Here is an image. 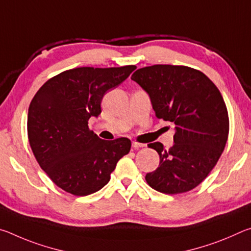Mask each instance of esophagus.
I'll return each instance as SVG.
<instances>
[{
    "label": "esophagus",
    "instance_id": "obj_1",
    "mask_svg": "<svg viewBox=\"0 0 251 251\" xmlns=\"http://www.w3.org/2000/svg\"><path fill=\"white\" fill-rule=\"evenodd\" d=\"M131 146H133V148H143V147H145V144L133 142V143H131Z\"/></svg>",
    "mask_w": 251,
    "mask_h": 251
}]
</instances>
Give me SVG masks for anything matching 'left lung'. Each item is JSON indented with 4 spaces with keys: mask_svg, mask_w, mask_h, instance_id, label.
<instances>
[{
    "mask_svg": "<svg viewBox=\"0 0 251 251\" xmlns=\"http://www.w3.org/2000/svg\"><path fill=\"white\" fill-rule=\"evenodd\" d=\"M151 97L156 117L175 124L174 145L148 144L159 155V166L146 174L151 188L176 195L197 187L217 164L226 146L229 118L216 85L188 66L152 65L131 75Z\"/></svg>",
    "mask_w": 251,
    "mask_h": 251,
    "instance_id": "8db88e82",
    "label": "left lung"
}]
</instances>
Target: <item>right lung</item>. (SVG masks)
<instances>
[{
  "instance_id": "1",
  "label": "right lung",
  "mask_w": 251,
  "mask_h": 251,
  "mask_svg": "<svg viewBox=\"0 0 251 251\" xmlns=\"http://www.w3.org/2000/svg\"><path fill=\"white\" fill-rule=\"evenodd\" d=\"M135 65L77 67L42 86L29 104L27 135L41 168L55 185L87 196L107 184L117 161L130 151L128 138L104 141L88 128L100 114L106 92L128 77Z\"/></svg>"
}]
</instances>
